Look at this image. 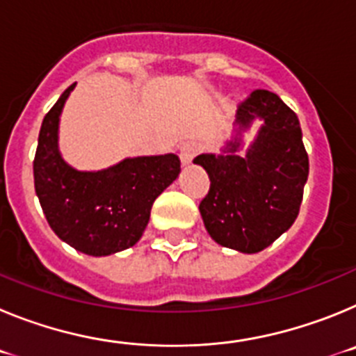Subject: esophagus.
Returning a JSON list of instances; mask_svg holds the SVG:
<instances>
[{"label": "esophagus", "mask_w": 356, "mask_h": 356, "mask_svg": "<svg viewBox=\"0 0 356 356\" xmlns=\"http://www.w3.org/2000/svg\"><path fill=\"white\" fill-rule=\"evenodd\" d=\"M197 151H200V144L196 140H187L180 146V160L184 163H191L194 156L197 155Z\"/></svg>", "instance_id": "esophagus-1"}]
</instances>
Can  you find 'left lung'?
Masks as SVG:
<instances>
[{
	"instance_id": "1",
	"label": "left lung",
	"mask_w": 356,
	"mask_h": 356,
	"mask_svg": "<svg viewBox=\"0 0 356 356\" xmlns=\"http://www.w3.org/2000/svg\"><path fill=\"white\" fill-rule=\"evenodd\" d=\"M264 121L247 150L240 134ZM237 135L222 153H203L194 163L209 172L210 188L200 212L210 237L241 253H259L287 232L300 212L308 178V155L298 115L280 96L253 90L237 110Z\"/></svg>"
}]
</instances>
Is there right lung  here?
<instances>
[{"label": "right lung", "mask_w": 356, "mask_h": 356, "mask_svg": "<svg viewBox=\"0 0 356 356\" xmlns=\"http://www.w3.org/2000/svg\"><path fill=\"white\" fill-rule=\"evenodd\" d=\"M74 85L64 90L40 127L35 193L58 238L85 254L106 257L143 237L151 207L180 175V159L168 153L124 159L102 171L71 168L58 151V121Z\"/></svg>", "instance_id": "obj_1"}]
</instances>
